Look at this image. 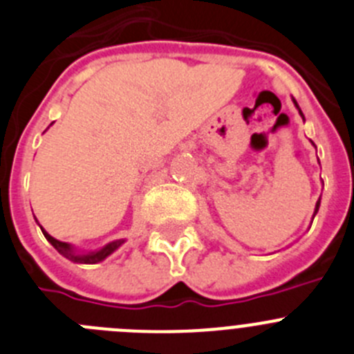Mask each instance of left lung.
<instances>
[{
  "label": "left lung",
  "instance_id": "left-lung-1",
  "mask_svg": "<svg viewBox=\"0 0 354 354\" xmlns=\"http://www.w3.org/2000/svg\"><path fill=\"white\" fill-rule=\"evenodd\" d=\"M295 105H297V102H295ZM300 113H302V112H300ZM317 209H319V202L316 203V212H317Z\"/></svg>",
  "mask_w": 354,
  "mask_h": 354
}]
</instances>
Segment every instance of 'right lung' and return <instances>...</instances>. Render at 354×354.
I'll return each mask as SVG.
<instances>
[{"instance_id": "add662e5", "label": "right lung", "mask_w": 354, "mask_h": 354, "mask_svg": "<svg viewBox=\"0 0 354 354\" xmlns=\"http://www.w3.org/2000/svg\"><path fill=\"white\" fill-rule=\"evenodd\" d=\"M40 228H41V226H40ZM41 232H44L45 239H47V241L50 242V244L54 245V248H56V251L59 252V254H63L64 258L71 259V261H77V263H98V261H102V259H105L109 254H112V252L115 251V249H118L119 245L122 244V242H124V241L110 242L109 245H105V248L100 249V251L89 252V254H82V256H80V254H77V252L73 251V249H71L70 244H66V242L56 241V239H54V236L48 235V233L45 232L44 228H41Z\"/></svg>"}]
</instances>
